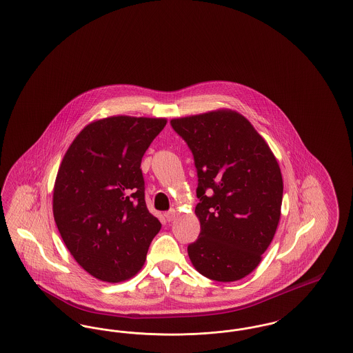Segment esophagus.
Listing matches in <instances>:
<instances>
[{
  "mask_svg": "<svg viewBox=\"0 0 353 353\" xmlns=\"http://www.w3.org/2000/svg\"><path fill=\"white\" fill-rule=\"evenodd\" d=\"M176 214H177V213H176V210H174V209H170V210H168V212H167L164 216H165L167 221L170 222V221H173V219H174Z\"/></svg>",
  "mask_w": 353,
  "mask_h": 353,
  "instance_id": "obj_1",
  "label": "esophagus"
}]
</instances>
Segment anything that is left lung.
Wrapping results in <instances>:
<instances>
[{
	"mask_svg": "<svg viewBox=\"0 0 353 353\" xmlns=\"http://www.w3.org/2000/svg\"><path fill=\"white\" fill-rule=\"evenodd\" d=\"M193 153L201 232L188 246L203 276L234 282L262 261L281 219L283 180L265 139L232 110L172 119Z\"/></svg>",
	"mask_w": 353,
	"mask_h": 353,
	"instance_id": "obj_1",
	"label": "left lung"
}]
</instances>
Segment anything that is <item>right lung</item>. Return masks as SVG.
<instances>
[{
	"instance_id": "obj_1",
	"label": "right lung",
	"mask_w": 353,
	"mask_h": 353,
	"mask_svg": "<svg viewBox=\"0 0 353 353\" xmlns=\"http://www.w3.org/2000/svg\"><path fill=\"white\" fill-rule=\"evenodd\" d=\"M167 119L111 117L85 125L61 163L52 213L68 252L97 279L143 268L160 221L145 205L141 159Z\"/></svg>"
}]
</instances>
